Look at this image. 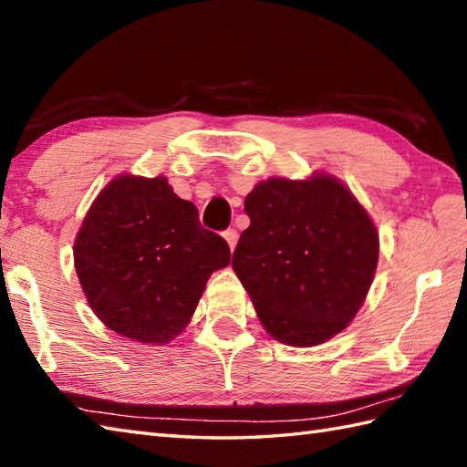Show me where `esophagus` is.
Listing matches in <instances>:
<instances>
[{
  "mask_svg": "<svg viewBox=\"0 0 467 467\" xmlns=\"http://www.w3.org/2000/svg\"><path fill=\"white\" fill-rule=\"evenodd\" d=\"M224 241L226 243H229V248H231V251H234V246H236V243H238V234H236V231L234 229H229V231H226L224 234Z\"/></svg>",
  "mask_w": 467,
  "mask_h": 467,
  "instance_id": "34e87169",
  "label": "esophagus"
}]
</instances>
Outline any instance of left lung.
<instances>
[{
	"label": "left lung",
	"mask_w": 467,
	"mask_h": 467,
	"mask_svg": "<svg viewBox=\"0 0 467 467\" xmlns=\"http://www.w3.org/2000/svg\"><path fill=\"white\" fill-rule=\"evenodd\" d=\"M251 226L233 270L275 340L308 348L342 332L372 286L380 238L352 191L328 172L270 177L246 194Z\"/></svg>",
	"instance_id": "1"
}]
</instances>
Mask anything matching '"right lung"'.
<instances>
[{
    "label": "right lung",
    "instance_id": "add662e5",
    "mask_svg": "<svg viewBox=\"0 0 467 467\" xmlns=\"http://www.w3.org/2000/svg\"><path fill=\"white\" fill-rule=\"evenodd\" d=\"M75 270L95 317L123 338L167 344L187 328L214 270L229 266L224 238L202 229L167 177L109 181L73 244Z\"/></svg>",
    "mask_w": 467,
    "mask_h": 467
}]
</instances>
